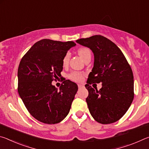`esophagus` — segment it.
<instances>
[{"instance_id": "obj_1", "label": "esophagus", "mask_w": 149, "mask_h": 149, "mask_svg": "<svg viewBox=\"0 0 149 149\" xmlns=\"http://www.w3.org/2000/svg\"><path fill=\"white\" fill-rule=\"evenodd\" d=\"M77 86H78V87H79V89H80V88L84 87V85H81V84H78V85H77Z\"/></svg>"}]
</instances>
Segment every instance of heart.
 I'll use <instances>...</instances> for the list:
<instances>
[{
  "mask_svg": "<svg viewBox=\"0 0 149 149\" xmlns=\"http://www.w3.org/2000/svg\"><path fill=\"white\" fill-rule=\"evenodd\" d=\"M77 52L79 54V56L82 58V59L85 60L88 57L91 56V50L89 49H88L87 47H80L77 50ZM70 60V54L68 52V53L64 55V56L63 57L62 59V64L64 65H68L69 62ZM84 74L81 72L74 71L70 73L68 75V78L70 79L73 81L75 82H80L84 79Z\"/></svg>",
  "mask_w": 149,
  "mask_h": 149,
  "instance_id": "b5f03b06",
  "label": "heart"
}]
</instances>
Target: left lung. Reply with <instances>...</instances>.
Listing matches in <instances>:
<instances>
[{
	"label": "left lung",
	"mask_w": 149,
	"mask_h": 149,
	"mask_svg": "<svg viewBox=\"0 0 149 149\" xmlns=\"http://www.w3.org/2000/svg\"><path fill=\"white\" fill-rule=\"evenodd\" d=\"M89 47L94 54L95 62L85 87L88 108L97 122L108 124L117 122L124 115L134 97V81L130 65L118 46L105 37L93 35L76 41ZM102 83L98 91L90 86Z\"/></svg>",
	"instance_id": "left-lung-1"
}]
</instances>
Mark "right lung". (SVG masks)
Listing matches in <instances>:
<instances>
[{"label":"right lung","mask_w":149,"mask_h":149,"mask_svg":"<svg viewBox=\"0 0 149 149\" xmlns=\"http://www.w3.org/2000/svg\"><path fill=\"white\" fill-rule=\"evenodd\" d=\"M75 45L74 41L42 39L33 45L19 62L17 91L30 114L39 122L54 124L68 114L77 84L65 80L58 89L52 81L61 76L63 57Z\"/></svg>","instance_id":"right-lung-1"}]
</instances>
